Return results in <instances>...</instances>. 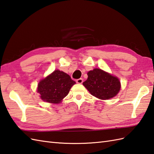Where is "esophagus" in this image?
Returning a JSON list of instances; mask_svg holds the SVG:
<instances>
[{
  "mask_svg": "<svg viewBox=\"0 0 154 154\" xmlns=\"http://www.w3.org/2000/svg\"><path fill=\"white\" fill-rule=\"evenodd\" d=\"M76 82H77L78 84H82V82H83V79H82V78H79V79L76 80Z\"/></svg>",
  "mask_w": 154,
  "mask_h": 154,
  "instance_id": "esophagus-1",
  "label": "esophagus"
}]
</instances>
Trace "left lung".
Here are the masks:
<instances>
[{
    "mask_svg": "<svg viewBox=\"0 0 154 154\" xmlns=\"http://www.w3.org/2000/svg\"><path fill=\"white\" fill-rule=\"evenodd\" d=\"M88 79L83 85L90 93L100 100H109L117 95L120 91L119 78L100 68H94L88 72Z\"/></svg>",
    "mask_w": 154,
    "mask_h": 154,
    "instance_id": "1",
    "label": "left lung"
}]
</instances>
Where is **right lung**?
Here are the masks:
<instances>
[{"instance_id":"add662e5","label":"right lung","mask_w":154,"mask_h":154,"mask_svg":"<svg viewBox=\"0 0 154 154\" xmlns=\"http://www.w3.org/2000/svg\"><path fill=\"white\" fill-rule=\"evenodd\" d=\"M75 84L76 82L71 79L69 75L56 70L39 82L37 92L43 101L51 103H59Z\"/></svg>"}]
</instances>
